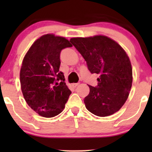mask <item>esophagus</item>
Instances as JSON below:
<instances>
[{
  "mask_svg": "<svg viewBox=\"0 0 152 152\" xmlns=\"http://www.w3.org/2000/svg\"><path fill=\"white\" fill-rule=\"evenodd\" d=\"M79 83H73V84H72V86H73V87H76V86L79 85Z\"/></svg>",
  "mask_w": 152,
  "mask_h": 152,
  "instance_id": "esophagus-1",
  "label": "esophagus"
}]
</instances>
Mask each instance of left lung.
Segmentation results:
<instances>
[{"instance_id": "obj_1", "label": "left lung", "mask_w": 152, "mask_h": 152, "mask_svg": "<svg viewBox=\"0 0 152 152\" xmlns=\"http://www.w3.org/2000/svg\"><path fill=\"white\" fill-rule=\"evenodd\" d=\"M82 54L91 73H97L98 85H89L84 99L90 113L100 117L118 111L126 101L132 83V68L125 50L113 39L102 35L75 37L70 40Z\"/></svg>"}]
</instances>
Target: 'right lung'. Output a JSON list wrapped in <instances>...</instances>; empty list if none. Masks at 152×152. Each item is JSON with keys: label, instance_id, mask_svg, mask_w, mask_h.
Wrapping results in <instances>:
<instances>
[{"label": "right lung", "instance_id": "obj_1", "mask_svg": "<svg viewBox=\"0 0 152 152\" xmlns=\"http://www.w3.org/2000/svg\"><path fill=\"white\" fill-rule=\"evenodd\" d=\"M72 47L65 37L48 34L31 46L23 60L20 73L26 102L39 115L52 118L62 112L71 91L59 71L60 53Z\"/></svg>", "mask_w": 152, "mask_h": 152}]
</instances>
